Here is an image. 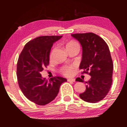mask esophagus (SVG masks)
<instances>
[{"label":"esophagus","mask_w":127,"mask_h":127,"mask_svg":"<svg viewBox=\"0 0 127 127\" xmlns=\"http://www.w3.org/2000/svg\"><path fill=\"white\" fill-rule=\"evenodd\" d=\"M67 81L68 82H75V79L74 78H69L67 79Z\"/></svg>","instance_id":"34e87169"}]
</instances>
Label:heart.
<instances>
[{"instance_id":"obj_1","label":"heart","mask_w":127,"mask_h":127,"mask_svg":"<svg viewBox=\"0 0 127 127\" xmlns=\"http://www.w3.org/2000/svg\"><path fill=\"white\" fill-rule=\"evenodd\" d=\"M65 47L66 50L67 51L68 49L72 48H79V45L78 44L77 42H76L75 41H70L65 44ZM54 51V49L52 50V51L50 53L51 59L52 57ZM74 70H75V66H74V65H71V66L66 67L64 68L62 70V73L65 76H72L73 75V73L74 72Z\"/></svg>"}]
</instances>
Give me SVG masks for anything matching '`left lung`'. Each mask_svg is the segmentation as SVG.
I'll use <instances>...</instances> for the list:
<instances>
[{
  "label": "left lung",
  "mask_w": 127,
  "mask_h": 127,
  "mask_svg": "<svg viewBox=\"0 0 127 127\" xmlns=\"http://www.w3.org/2000/svg\"><path fill=\"white\" fill-rule=\"evenodd\" d=\"M82 48V57L79 65L82 73H87L91 78L87 82L85 91L79 94L84 101L97 103L101 101L109 93L112 83L113 65L107 43L100 36L93 33L72 34ZM76 81L84 82L80 78Z\"/></svg>",
  "instance_id": "obj_1"
}]
</instances>
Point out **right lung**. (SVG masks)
I'll use <instances>...</instances> for the list:
<instances>
[{
  "instance_id": "obj_1",
  "label": "right lung",
  "mask_w": 127,
  "mask_h": 127,
  "mask_svg": "<svg viewBox=\"0 0 127 127\" xmlns=\"http://www.w3.org/2000/svg\"><path fill=\"white\" fill-rule=\"evenodd\" d=\"M62 36H39L29 41L19 56L17 76L19 87L29 100L37 105L48 104L54 99L65 78L60 76L49 81L40 73L49 64V54L53 43Z\"/></svg>"
}]
</instances>
